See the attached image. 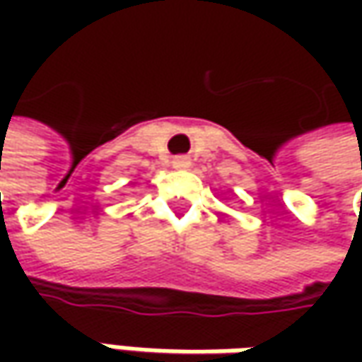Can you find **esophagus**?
I'll return each mask as SVG.
<instances>
[{"mask_svg": "<svg viewBox=\"0 0 362 362\" xmlns=\"http://www.w3.org/2000/svg\"><path fill=\"white\" fill-rule=\"evenodd\" d=\"M173 167H175V169H187L189 159H187V157H175Z\"/></svg>", "mask_w": 362, "mask_h": 362, "instance_id": "1", "label": "esophagus"}]
</instances>
